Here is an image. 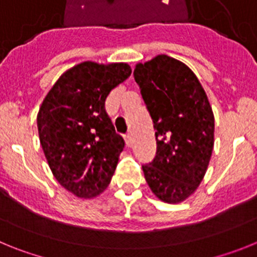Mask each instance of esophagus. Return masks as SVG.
Masks as SVG:
<instances>
[{"label": "esophagus", "instance_id": "esophagus-1", "mask_svg": "<svg viewBox=\"0 0 257 257\" xmlns=\"http://www.w3.org/2000/svg\"><path fill=\"white\" fill-rule=\"evenodd\" d=\"M124 140H126L127 147H131V145H133V136H131V134H127V135L124 136Z\"/></svg>", "mask_w": 257, "mask_h": 257}]
</instances>
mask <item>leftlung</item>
Segmentation results:
<instances>
[{
	"mask_svg": "<svg viewBox=\"0 0 257 257\" xmlns=\"http://www.w3.org/2000/svg\"><path fill=\"white\" fill-rule=\"evenodd\" d=\"M134 77L153 119L157 154L143 166L157 198L180 203L205 178L213 149L215 118L197 76L167 55L138 63Z\"/></svg>",
	"mask_w": 257,
	"mask_h": 257,
	"instance_id": "left-lung-1",
	"label": "left lung"
}]
</instances>
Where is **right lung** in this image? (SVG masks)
I'll return each instance as SVG.
<instances>
[{"mask_svg": "<svg viewBox=\"0 0 257 257\" xmlns=\"http://www.w3.org/2000/svg\"><path fill=\"white\" fill-rule=\"evenodd\" d=\"M130 74L127 63L82 61L59 77L41 104L38 136L50 170L79 198L97 197L112 180L124 142L105 100Z\"/></svg>", "mask_w": 257, "mask_h": 257, "instance_id": "1", "label": "right lung"}]
</instances>
